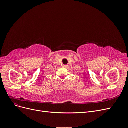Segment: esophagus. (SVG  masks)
Segmentation results:
<instances>
[{
    "mask_svg": "<svg viewBox=\"0 0 128 128\" xmlns=\"http://www.w3.org/2000/svg\"><path fill=\"white\" fill-rule=\"evenodd\" d=\"M68 66L67 64H66V65H63L62 67H64V68H67Z\"/></svg>",
    "mask_w": 128,
    "mask_h": 128,
    "instance_id": "obj_1",
    "label": "esophagus"
}]
</instances>
